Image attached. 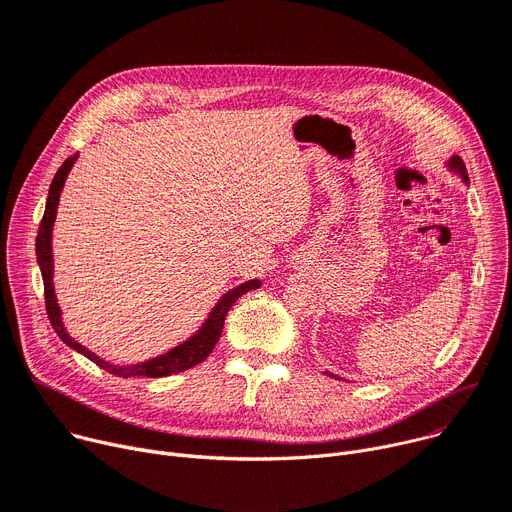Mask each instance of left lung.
Here are the masks:
<instances>
[{"label": "left lung", "mask_w": 512, "mask_h": 512, "mask_svg": "<svg viewBox=\"0 0 512 512\" xmlns=\"http://www.w3.org/2000/svg\"><path fill=\"white\" fill-rule=\"evenodd\" d=\"M449 166L455 170L457 175H461V179H463L465 183H469V177H467V168H465V164H463L461 156H453V158L449 160ZM329 377H333V374H329Z\"/></svg>", "instance_id": "obj_1"}]
</instances>
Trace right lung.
Returning a JSON list of instances; mask_svg holds the SVG:
<instances>
[{"mask_svg": "<svg viewBox=\"0 0 512 512\" xmlns=\"http://www.w3.org/2000/svg\"><path fill=\"white\" fill-rule=\"evenodd\" d=\"M76 156L67 158L59 170L55 173L51 187H49V197H47V206H45V214L39 226V234H37V259L41 265V274H43V284H45V309L49 315V321L55 329V333L61 337V342L70 346L72 350L84 354L88 360H92L96 366L105 368L107 372L115 374V377H148V379H158V377H170V374H177L183 372L187 368H193L195 364L206 360L214 346L218 344V339L222 335V327H224V319L226 313L230 311V306L241 298L243 294H247L249 290H255L261 286L259 280H249L241 286H236L234 290L226 292L220 302L214 306V311L210 313L208 321L203 323V327L191 337L187 339L185 344L173 348L170 352L152 358L148 362H140V364H131V366H117V364H109L105 360H100L96 354H92L90 350H86L82 344H78L76 339L70 337L63 329L61 323V313H59V306L55 300V290H53V253H51V230H53V222H55V214H57V203H59V195L65 183L67 173H70V168L74 166Z\"/></svg>", "mask_w": 512, "mask_h": 512, "instance_id": "obj_1", "label": "right lung"}]
</instances>
